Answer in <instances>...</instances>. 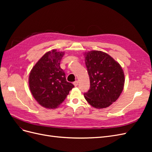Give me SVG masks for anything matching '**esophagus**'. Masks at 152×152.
Masks as SVG:
<instances>
[{"label":"esophagus","mask_w":152,"mask_h":152,"mask_svg":"<svg viewBox=\"0 0 152 152\" xmlns=\"http://www.w3.org/2000/svg\"><path fill=\"white\" fill-rule=\"evenodd\" d=\"M78 84H79V82H78L77 80H76V81H75L74 82H73V85H74L75 86H78Z\"/></svg>","instance_id":"34e87169"}]
</instances>
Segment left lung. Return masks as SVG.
Here are the masks:
<instances>
[{"label":"left lung","mask_w":152,"mask_h":152,"mask_svg":"<svg viewBox=\"0 0 152 152\" xmlns=\"http://www.w3.org/2000/svg\"><path fill=\"white\" fill-rule=\"evenodd\" d=\"M85 63L90 79V89L84 98L92 107L104 108L118 98L125 77L120 64L100 50L85 53Z\"/></svg>","instance_id":"8db88e82"}]
</instances>
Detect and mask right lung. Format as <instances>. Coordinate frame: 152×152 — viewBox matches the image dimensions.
I'll return each instance as SVG.
<instances>
[{
    "mask_svg": "<svg viewBox=\"0 0 152 152\" xmlns=\"http://www.w3.org/2000/svg\"><path fill=\"white\" fill-rule=\"evenodd\" d=\"M64 52L53 49L45 53L32 68L29 87L34 98L43 107L56 108L66 98L74 86L66 80L60 67Z\"/></svg>",
    "mask_w": 152,
    "mask_h": 152,
    "instance_id": "right-lung-1",
    "label": "right lung"
}]
</instances>
